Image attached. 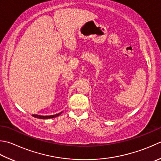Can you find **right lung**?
Listing matches in <instances>:
<instances>
[{
  "instance_id": "right-lung-1",
  "label": "right lung",
  "mask_w": 161,
  "mask_h": 161,
  "mask_svg": "<svg viewBox=\"0 0 161 161\" xmlns=\"http://www.w3.org/2000/svg\"><path fill=\"white\" fill-rule=\"evenodd\" d=\"M62 113L60 112L58 113V114H54V115H50V116H42V115H37V114H33L32 116L35 118H37V119H52V118H54V117H57L58 116H59Z\"/></svg>"
}]
</instances>
